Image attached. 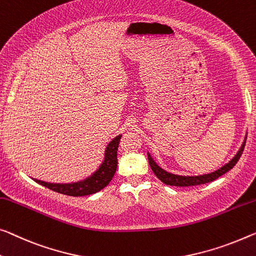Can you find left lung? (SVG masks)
Returning a JSON list of instances; mask_svg holds the SVG:
<instances>
[{
  "label": "left lung",
  "instance_id": "left-lung-1",
  "mask_svg": "<svg viewBox=\"0 0 256 256\" xmlns=\"http://www.w3.org/2000/svg\"><path fill=\"white\" fill-rule=\"evenodd\" d=\"M245 143L246 142H244L240 150L238 151V153L236 154L234 158L231 160L229 164H226V166L220 168L218 170L212 172V174H207V175H202V176H178V175L170 174V172H164V169H161L158 164H156L154 161L152 160L150 154H148V164H150L152 172H154V175L161 180V182L167 184V186H199V184H205V183L212 182V180H215L216 178H218L220 176H222L223 174H226V172H229L230 169H232L234 167V164L238 162V160L240 159L242 151H244V148H245Z\"/></svg>",
  "mask_w": 256,
  "mask_h": 256
}]
</instances>
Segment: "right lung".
I'll use <instances>...</instances> for the list:
<instances>
[{
  "mask_svg": "<svg viewBox=\"0 0 256 256\" xmlns=\"http://www.w3.org/2000/svg\"><path fill=\"white\" fill-rule=\"evenodd\" d=\"M120 140L121 136H116V138L108 145L105 151L104 162L102 164V166L95 174L90 176L89 178H86L84 180H82V182L73 184H51L38 180H35V182L50 188V190L56 191L58 194L70 196H82L96 194V192L100 191L102 188H104L108 186L116 174L118 166L116 153L118 148H119Z\"/></svg>",
  "mask_w": 256,
  "mask_h": 256,
  "instance_id": "add662e5",
  "label": "right lung"
}]
</instances>
